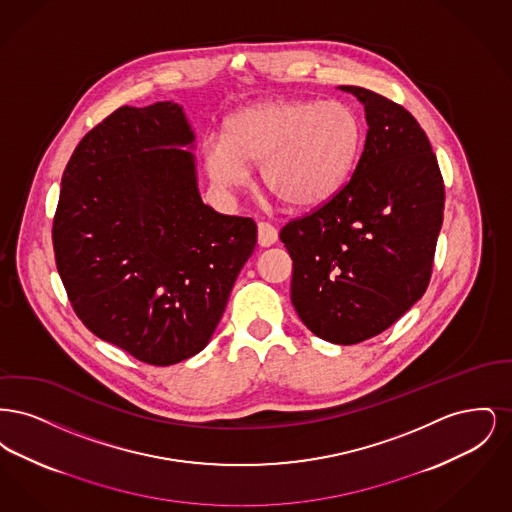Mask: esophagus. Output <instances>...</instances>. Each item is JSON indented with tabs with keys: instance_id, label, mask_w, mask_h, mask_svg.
<instances>
[{
	"instance_id": "esophagus-1",
	"label": "esophagus",
	"mask_w": 512,
	"mask_h": 512,
	"mask_svg": "<svg viewBox=\"0 0 512 512\" xmlns=\"http://www.w3.org/2000/svg\"><path fill=\"white\" fill-rule=\"evenodd\" d=\"M257 240H259V245L270 247V245L276 244V240H278V230L270 222H259Z\"/></svg>"
}]
</instances>
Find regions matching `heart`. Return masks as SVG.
<instances>
[{"label": "heart", "mask_w": 512, "mask_h": 512, "mask_svg": "<svg viewBox=\"0 0 512 512\" xmlns=\"http://www.w3.org/2000/svg\"><path fill=\"white\" fill-rule=\"evenodd\" d=\"M363 122L343 101L274 99L247 105L224 122L222 138L205 146L211 178L222 188L244 184L259 165L265 190L290 207L330 199L355 169Z\"/></svg>", "instance_id": "1"}]
</instances>
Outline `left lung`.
<instances>
[{"mask_svg": "<svg viewBox=\"0 0 512 512\" xmlns=\"http://www.w3.org/2000/svg\"><path fill=\"white\" fill-rule=\"evenodd\" d=\"M365 105V149L349 182L282 228L292 303L322 340L353 345L390 328L424 295L445 188L426 132L399 103L340 86Z\"/></svg>", "mask_w": 512, "mask_h": 512, "instance_id": "8db88e82", "label": "left lung"}]
</instances>
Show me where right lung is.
Returning a JSON list of instances; mask_svg holds the SVG:
<instances>
[{"instance_id": "obj_1", "label": "right lung", "mask_w": 512, "mask_h": 512, "mask_svg": "<svg viewBox=\"0 0 512 512\" xmlns=\"http://www.w3.org/2000/svg\"><path fill=\"white\" fill-rule=\"evenodd\" d=\"M194 132L178 103L124 105L63 172L53 251L74 313L147 365L197 355L257 244L249 217L201 201Z\"/></svg>"}]
</instances>
